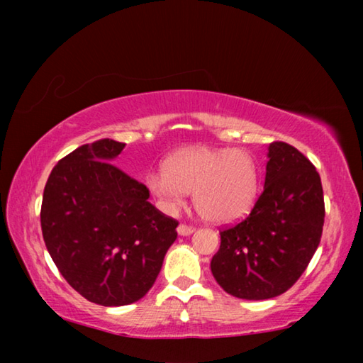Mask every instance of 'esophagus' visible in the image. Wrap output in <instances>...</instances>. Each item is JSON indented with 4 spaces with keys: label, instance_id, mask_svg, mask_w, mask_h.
I'll list each match as a JSON object with an SVG mask.
<instances>
[{
    "label": "esophagus",
    "instance_id": "34e87169",
    "mask_svg": "<svg viewBox=\"0 0 363 363\" xmlns=\"http://www.w3.org/2000/svg\"><path fill=\"white\" fill-rule=\"evenodd\" d=\"M194 230H195V227L186 225V224H181L179 227H177V233H179L181 237H187V235H190V233H194Z\"/></svg>",
    "mask_w": 363,
    "mask_h": 363
}]
</instances>
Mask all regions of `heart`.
<instances>
[{
	"label": "heart",
	"instance_id": "heart-1",
	"mask_svg": "<svg viewBox=\"0 0 363 363\" xmlns=\"http://www.w3.org/2000/svg\"><path fill=\"white\" fill-rule=\"evenodd\" d=\"M147 189L164 211L176 213L190 190L203 218L230 224L247 216L259 189L256 158L243 149L186 147L167 160V167L150 169Z\"/></svg>",
	"mask_w": 363,
	"mask_h": 363
}]
</instances>
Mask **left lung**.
<instances>
[{"label":"left lung","instance_id":"8db88e82","mask_svg":"<svg viewBox=\"0 0 363 363\" xmlns=\"http://www.w3.org/2000/svg\"><path fill=\"white\" fill-rule=\"evenodd\" d=\"M323 218V190L314 164L293 145L272 143L262 194L247 219L220 232L213 277L235 298L279 296L314 256Z\"/></svg>","mask_w":363,"mask_h":363}]
</instances>
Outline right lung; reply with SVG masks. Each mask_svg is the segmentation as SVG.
I'll use <instances>...</instances> for the list:
<instances>
[{"instance_id":"add662e5","label":"right lung","mask_w":363,"mask_h":363,"mask_svg":"<svg viewBox=\"0 0 363 363\" xmlns=\"http://www.w3.org/2000/svg\"><path fill=\"white\" fill-rule=\"evenodd\" d=\"M125 145L99 139L69 153L49 174L41 203L43 238L59 272L108 307L145 296L177 237V220L113 164Z\"/></svg>"}]
</instances>
